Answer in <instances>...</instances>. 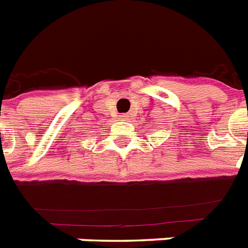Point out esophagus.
<instances>
[{
	"instance_id": "esophagus-1",
	"label": "esophagus",
	"mask_w": 248,
	"mask_h": 248,
	"mask_svg": "<svg viewBox=\"0 0 248 248\" xmlns=\"http://www.w3.org/2000/svg\"><path fill=\"white\" fill-rule=\"evenodd\" d=\"M120 120H122V121L128 120V116L127 114H120Z\"/></svg>"
}]
</instances>
